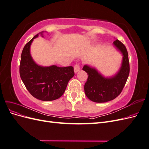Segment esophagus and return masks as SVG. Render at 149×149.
<instances>
[{
  "mask_svg": "<svg viewBox=\"0 0 149 149\" xmlns=\"http://www.w3.org/2000/svg\"><path fill=\"white\" fill-rule=\"evenodd\" d=\"M80 70V65L79 64H76L74 66V71L75 73H77Z\"/></svg>",
  "mask_w": 149,
  "mask_h": 149,
  "instance_id": "34e87169",
  "label": "esophagus"
}]
</instances>
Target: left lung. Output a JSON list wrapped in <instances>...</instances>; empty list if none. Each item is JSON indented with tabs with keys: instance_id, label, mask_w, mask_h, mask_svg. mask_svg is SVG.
<instances>
[{
	"instance_id": "8db88e82",
	"label": "left lung",
	"mask_w": 149,
	"mask_h": 149,
	"mask_svg": "<svg viewBox=\"0 0 149 149\" xmlns=\"http://www.w3.org/2000/svg\"><path fill=\"white\" fill-rule=\"evenodd\" d=\"M123 54V61L120 70L114 76L105 78L93 67L86 65L83 70L88 74L84 84V93L89 100L95 102H105L118 97L125 84L130 71L128 53L124 45L119 40L113 43Z\"/></svg>"
}]
</instances>
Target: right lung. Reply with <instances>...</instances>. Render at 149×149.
<instances>
[{"label":"right lung","mask_w":149,"mask_h":149,"mask_svg":"<svg viewBox=\"0 0 149 149\" xmlns=\"http://www.w3.org/2000/svg\"><path fill=\"white\" fill-rule=\"evenodd\" d=\"M43 33L42 31L36 35L25 45L21 55L20 75L31 95L38 100L48 101L57 100L63 94L74 72L73 66L44 67L33 61L30 55V45L33 39L38 37L40 33L42 35Z\"/></svg>","instance_id":"add662e5"}]
</instances>
